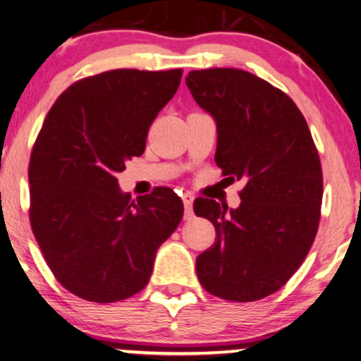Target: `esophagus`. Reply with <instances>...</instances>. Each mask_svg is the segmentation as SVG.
<instances>
[{"label":"esophagus","instance_id":"1","mask_svg":"<svg viewBox=\"0 0 361 361\" xmlns=\"http://www.w3.org/2000/svg\"><path fill=\"white\" fill-rule=\"evenodd\" d=\"M181 200H183V204H185V218H186V220H191V218H193V200H195V196L191 193H183Z\"/></svg>","mask_w":361,"mask_h":361}]
</instances>
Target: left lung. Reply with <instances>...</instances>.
<instances>
[{
	"label": "left lung",
	"instance_id": "1",
	"mask_svg": "<svg viewBox=\"0 0 361 361\" xmlns=\"http://www.w3.org/2000/svg\"><path fill=\"white\" fill-rule=\"evenodd\" d=\"M191 97L216 123L214 161L226 180H245L236 209L198 198L196 216L216 241L196 258L208 293L255 302L293 276L320 223L322 163L307 120L288 94L252 73L209 68L186 76Z\"/></svg>",
	"mask_w": 361,
	"mask_h": 361
}]
</instances>
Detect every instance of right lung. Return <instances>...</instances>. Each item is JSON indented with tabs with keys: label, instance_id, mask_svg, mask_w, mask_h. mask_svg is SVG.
<instances>
[{
	"label": "right lung",
	"instance_id": "add662e5",
	"mask_svg": "<svg viewBox=\"0 0 361 361\" xmlns=\"http://www.w3.org/2000/svg\"><path fill=\"white\" fill-rule=\"evenodd\" d=\"M181 70H111L59 94L30 158V221L68 291L113 303L148 285L154 255L180 225L183 202L165 186L131 200L116 173L143 154L148 130Z\"/></svg>",
	"mask_w": 361,
	"mask_h": 361
}]
</instances>
